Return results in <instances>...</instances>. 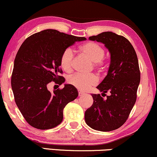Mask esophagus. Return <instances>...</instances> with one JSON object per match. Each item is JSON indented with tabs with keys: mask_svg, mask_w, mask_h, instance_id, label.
Instances as JSON below:
<instances>
[{
	"mask_svg": "<svg viewBox=\"0 0 157 157\" xmlns=\"http://www.w3.org/2000/svg\"><path fill=\"white\" fill-rule=\"evenodd\" d=\"M84 95V93H83V92H82V91H79V92H78V96H79V97L82 96V95Z\"/></svg>",
	"mask_w": 157,
	"mask_h": 157,
	"instance_id": "obj_1",
	"label": "esophagus"
}]
</instances>
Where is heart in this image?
<instances>
[{"label":"heart","mask_w":157,"mask_h":157,"mask_svg":"<svg viewBox=\"0 0 157 157\" xmlns=\"http://www.w3.org/2000/svg\"><path fill=\"white\" fill-rule=\"evenodd\" d=\"M79 50L94 62V67L98 71H103L105 68V63L103 60L105 52L99 44L94 42H88L79 47ZM73 51L71 48H67L62 53L60 58L61 67L66 72H71L73 69ZM97 76L94 74L82 75L79 73L72 75L68 78V82L80 90H86L98 83Z\"/></svg>","instance_id":"heart-1"}]
</instances>
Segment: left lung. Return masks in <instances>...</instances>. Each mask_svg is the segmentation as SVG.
<instances>
[{
	"mask_svg": "<svg viewBox=\"0 0 157 157\" xmlns=\"http://www.w3.org/2000/svg\"><path fill=\"white\" fill-rule=\"evenodd\" d=\"M102 42L110 53L107 75L97 86L103 94H92L93 104L86 110L85 122L93 129L110 132L123 126L128 119L137 99L140 82L139 63L134 48L124 36L112 31L89 37Z\"/></svg>",
	"mask_w": 157,
	"mask_h": 157,
	"instance_id": "left-lung-1",
	"label": "left lung"
}]
</instances>
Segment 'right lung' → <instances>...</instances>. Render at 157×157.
I'll list each match as a JSON object with an SVG mask.
<instances>
[{"label":"right lung","mask_w":157,"mask_h":157,"mask_svg":"<svg viewBox=\"0 0 157 157\" xmlns=\"http://www.w3.org/2000/svg\"><path fill=\"white\" fill-rule=\"evenodd\" d=\"M46 29L28 37L18 50L14 62L11 84L14 101L27 123L38 129H50L62 123L63 109L78 97V90L71 84L51 93V82L64 83L60 67L62 53L75 42L85 40Z\"/></svg>","instance_id":"obj_1"}]
</instances>
